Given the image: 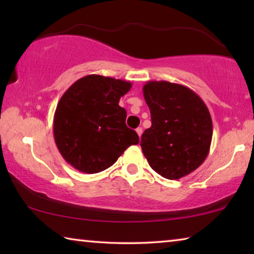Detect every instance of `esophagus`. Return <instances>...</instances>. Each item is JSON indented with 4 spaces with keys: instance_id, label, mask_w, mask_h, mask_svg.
<instances>
[{
    "instance_id": "esophagus-1",
    "label": "esophagus",
    "mask_w": 254,
    "mask_h": 254,
    "mask_svg": "<svg viewBox=\"0 0 254 254\" xmlns=\"http://www.w3.org/2000/svg\"><path fill=\"white\" fill-rule=\"evenodd\" d=\"M135 131H136V133H137V135H139V136L141 137V135H142V132H143V130H142V127H137Z\"/></svg>"
}]
</instances>
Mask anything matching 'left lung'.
I'll return each instance as SVG.
<instances>
[{
	"instance_id": "8db88e82",
	"label": "left lung",
	"mask_w": 254,
	"mask_h": 254,
	"mask_svg": "<svg viewBox=\"0 0 254 254\" xmlns=\"http://www.w3.org/2000/svg\"><path fill=\"white\" fill-rule=\"evenodd\" d=\"M142 91L152 123L141 137L144 157L162 177L183 178L208 156L213 123L207 106L190 88L167 80H150Z\"/></svg>"
}]
</instances>
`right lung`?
Segmentation results:
<instances>
[{"label": "right lung", "instance_id": "obj_1", "mask_svg": "<svg viewBox=\"0 0 254 254\" xmlns=\"http://www.w3.org/2000/svg\"><path fill=\"white\" fill-rule=\"evenodd\" d=\"M131 87L127 80L87 75L64 93L54 115V137L60 154L75 169L100 173L139 143L136 132L126 124L127 111L119 105Z\"/></svg>", "mask_w": 254, "mask_h": 254}]
</instances>
